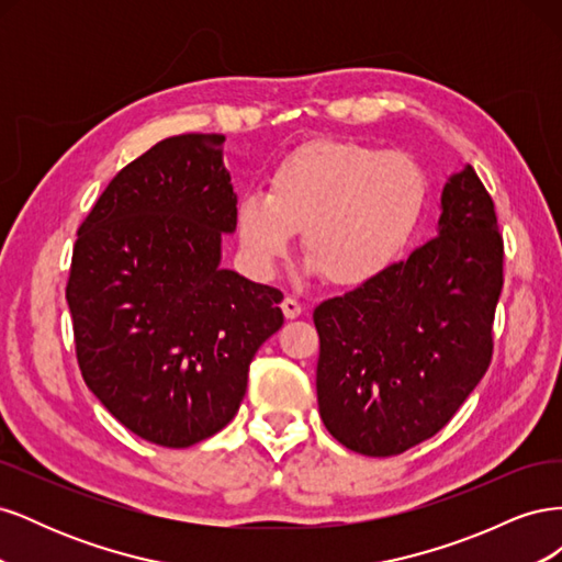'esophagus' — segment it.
<instances>
[{"label":"esophagus","instance_id":"1","mask_svg":"<svg viewBox=\"0 0 562 562\" xmlns=\"http://www.w3.org/2000/svg\"><path fill=\"white\" fill-rule=\"evenodd\" d=\"M281 310H283L285 318H297L302 314V304L295 297H285L281 302Z\"/></svg>","mask_w":562,"mask_h":562}]
</instances>
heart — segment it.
Listing matches in <instances>:
<instances>
[{"label":"heart","instance_id":"heart-1","mask_svg":"<svg viewBox=\"0 0 562 562\" xmlns=\"http://www.w3.org/2000/svg\"><path fill=\"white\" fill-rule=\"evenodd\" d=\"M427 206V178L413 157L351 140L297 147L236 209L248 258L274 269L302 234V252L323 281L361 288L394 267Z\"/></svg>","mask_w":562,"mask_h":562}]
</instances>
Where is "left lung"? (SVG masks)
Here are the masks:
<instances>
[{"mask_svg": "<svg viewBox=\"0 0 562 562\" xmlns=\"http://www.w3.org/2000/svg\"><path fill=\"white\" fill-rule=\"evenodd\" d=\"M502 262L495 203L464 166L440 194L436 239L318 304V413L339 443L391 457L446 427L490 366Z\"/></svg>", "mask_w": 562, "mask_h": 562, "instance_id": "obj_1", "label": "left lung"}]
</instances>
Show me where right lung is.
Instances as JSON below:
<instances>
[{"mask_svg":"<svg viewBox=\"0 0 562 562\" xmlns=\"http://www.w3.org/2000/svg\"><path fill=\"white\" fill-rule=\"evenodd\" d=\"M225 135L184 133L119 171L77 232L67 304L77 361L128 431L190 448L239 411L281 291L223 260L236 229Z\"/></svg>","mask_w":562,"mask_h":562,"instance_id":"obj_1","label":"right lung"}]
</instances>
